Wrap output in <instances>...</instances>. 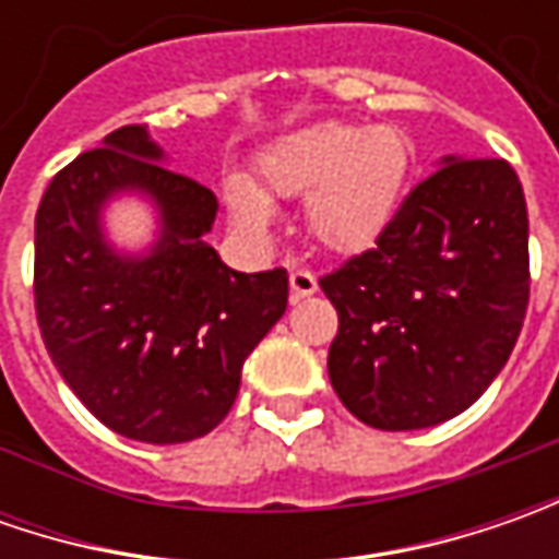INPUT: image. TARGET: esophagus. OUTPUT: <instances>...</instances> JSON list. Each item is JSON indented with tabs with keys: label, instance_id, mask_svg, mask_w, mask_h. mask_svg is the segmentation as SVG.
Masks as SVG:
<instances>
[{
	"label": "esophagus",
	"instance_id": "esophagus-1",
	"mask_svg": "<svg viewBox=\"0 0 559 559\" xmlns=\"http://www.w3.org/2000/svg\"><path fill=\"white\" fill-rule=\"evenodd\" d=\"M289 286H292V295H295V298H308V295H313V292H317V276H313L311 270L295 267L289 273Z\"/></svg>",
	"mask_w": 559,
	"mask_h": 559
}]
</instances>
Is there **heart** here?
<instances>
[{
    "label": "heart",
    "instance_id": "b5f03b06",
    "mask_svg": "<svg viewBox=\"0 0 559 559\" xmlns=\"http://www.w3.org/2000/svg\"><path fill=\"white\" fill-rule=\"evenodd\" d=\"M411 170V142L392 127H355L342 120L313 123L261 155V188L229 183V211L248 233H267L273 202L301 199L313 239L333 251L373 246L395 217Z\"/></svg>",
    "mask_w": 559,
    "mask_h": 559
}]
</instances>
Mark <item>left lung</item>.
Here are the masks:
<instances>
[{"mask_svg":"<svg viewBox=\"0 0 559 559\" xmlns=\"http://www.w3.org/2000/svg\"><path fill=\"white\" fill-rule=\"evenodd\" d=\"M338 313L330 382L373 429L463 414L501 373L528 308V214L504 158H444L373 248L320 276Z\"/></svg>","mask_w":559,"mask_h":559,"instance_id":"obj_1","label":"left lung"}]
</instances>
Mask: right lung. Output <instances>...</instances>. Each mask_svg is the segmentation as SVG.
Wrapping results in <instances>:
<instances>
[{"label":"right lung","mask_w":559,"mask_h":559,"mask_svg":"<svg viewBox=\"0 0 559 559\" xmlns=\"http://www.w3.org/2000/svg\"><path fill=\"white\" fill-rule=\"evenodd\" d=\"M142 123L61 167L36 211L33 301L61 379L108 429L148 444L207 436L239 395L242 364L286 313L289 273H239L204 242L211 189L167 170ZM148 191L163 239L118 255L97 211L115 191Z\"/></svg>","instance_id":"right-lung-1"}]
</instances>
